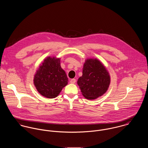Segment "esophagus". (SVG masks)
<instances>
[{"instance_id":"esophagus-1","label":"esophagus","mask_w":148,"mask_h":148,"mask_svg":"<svg viewBox=\"0 0 148 148\" xmlns=\"http://www.w3.org/2000/svg\"><path fill=\"white\" fill-rule=\"evenodd\" d=\"M70 82L71 83H75L76 82V80H75V79H71L70 81Z\"/></svg>"}]
</instances>
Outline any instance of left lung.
Here are the masks:
<instances>
[{
  "instance_id": "8db88e82",
  "label": "left lung",
  "mask_w": 148,
  "mask_h": 148,
  "mask_svg": "<svg viewBox=\"0 0 148 148\" xmlns=\"http://www.w3.org/2000/svg\"><path fill=\"white\" fill-rule=\"evenodd\" d=\"M82 74L77 83L86 98L95 99L107 91L110 83V77L105 67L98 60H86Z\"/></svg>"
}]
</instances>
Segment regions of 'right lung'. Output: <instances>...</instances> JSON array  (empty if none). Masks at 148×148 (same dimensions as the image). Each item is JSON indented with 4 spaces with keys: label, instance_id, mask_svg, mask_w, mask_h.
Returning <instances> with one entry per match:
<instances>
[{
    "label": "right lung",
    "instance_id": "add662e5",
    "mask_svg": "<svg viewBox=\"0 0 148 148\" xmlns=\"http://www.w3.org/2000/svg\"><path fill=\"white\" fill-rule=\"evenodd\" d=\"M60 61V59L48 57L35 74L34 86L39 93L46 98H56L67 84L68 78Z\"/></svg>",
    "mask_w": 148,
    "mask_h": 148
}]
</instances>
